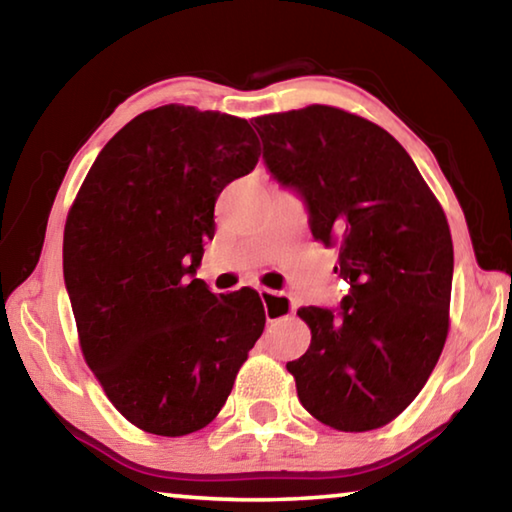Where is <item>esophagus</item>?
<instances>
[{
    "instance_id": "1",
    "label": "esophagus",
    "mask_w": 512,
    "mask_h": 512,
    "mask_svg": "<svg viewBox=\"0 0 512 512\" xmlns=\"http://www.w3.org/2000/svg\"><path fill=\"white\" fill-rule=\"evenodd\" d=\"M259 298H262V302H264L268 323H280V320H287L293 314V309H296V305H293V300L289 296L271 291V289H259Z\"/></svg>"
}]
</instances>
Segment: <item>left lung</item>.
Returning <instances> with one entry per match:
<instances>
[{"mask_svg": "<svg viewBox=\"0 0 512 512\" xmlns=\"http://www.w3.org/2000/svg\"><path fill=\"white\" fill-rule=\"evenodd\" d=\"M268 171L298 189L311 235L339 248L341 314L300 307L309 350L289 361L305 409L327 427L395 420L436 368L449 332L454 246L447 216L404 146L334 106L257 117Z\"/></svg>", "mask_w": 512, "mask_h": 512, "instance_id": "left-lung-1", "label": "left lung"}]
</instances>
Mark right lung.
Here are the masks:
<instances>
[{
    "instance_id": "obj_1",
    "label": "right lung",
    "mask_w": 512,
    "mask_h": 512,
    "mask_svg": "<svg viewBox=\"0 0 512 512\" xmlns=\"http://www.w3.org/2000/svg\"><path fill=\"white\" fill-rule=\"evenodd\" d=\"M259 153L246 119L169 103L103 146L69 207L63 273L83 359L137 429L207 427L264 332L257 291L214 296L194 277L216 198Z\"/></svg>"
}]
</instances>
